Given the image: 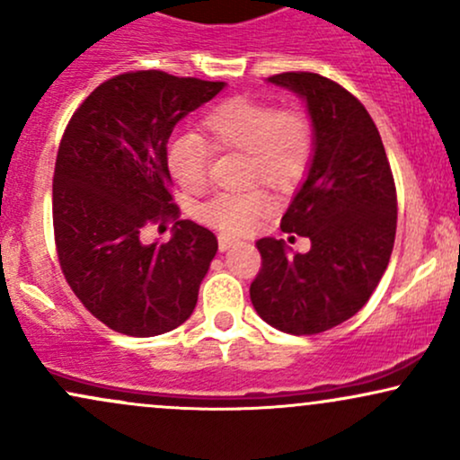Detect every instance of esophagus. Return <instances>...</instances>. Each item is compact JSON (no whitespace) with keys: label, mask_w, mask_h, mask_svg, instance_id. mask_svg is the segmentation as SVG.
<instances>
[{"label":"esophagus","mask_w":460,"mask_h":460,"mask_svg":"<svg viewBox=\"0 0 460 460\" xmlns=\"http://www.w3.org/2000/svg\"><path fill=\"white\" fill-rule=\"evenodd\" d=\"M235 237H231V235H225V234H220L218 235V248L220 251H226V248H231L235 244Z\"/></svg>","instance_id":"obj_1"}]
</instances>
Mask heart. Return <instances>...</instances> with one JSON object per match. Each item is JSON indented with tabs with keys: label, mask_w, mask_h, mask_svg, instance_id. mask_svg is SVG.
<instances>
[{
	"label": "heart",
	"mask_w": 460,
	"mask_h": 460,
	"mask_svg": "<svg viewBox=\"0 0 460 460\" xmlns=\"http://www.w3.org/2000/svg\"><path fill=\"white\" fill-rule=\"evenodd\" d=\"M209 151L244 153V181H261L274 190L292 188L307 172L315 151V129L303 108L251 97H231L216 103L199 119V136H177L168 142L166 166L179 188L188 194L208 186ZM268 208L260 190L220 192L194 209L200 223L244 234Z\"/></svg>",
	"instance_id": "1"
}]
</instances>
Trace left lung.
Segmentation results:
<instances>
[{
  "label": "left lung",
  "mask_w": 460,
  "mask_h": 460,
  "mask_svg": "<svg viewBox=\"0 0 460 460\" xmlns=\"http://www.w3.org/2000/svg\"><path fill=\"white\" fill-rule=\"evenodd\" d=\"M268 82L307 102L315 151L303 188L281 218L285 234L309 237L289 255L283 240L261 237L252 307L274 329L315 335L367 303L394 251L398 199L381 134L344 86L318 73L289 71Z\"/></svg>",
  "instance_id": "left-lung-1"
}]
</instances>
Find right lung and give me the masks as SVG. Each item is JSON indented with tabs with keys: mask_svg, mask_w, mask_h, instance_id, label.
Returning a JSON list of instances; mask_svg holds the SVG:
<instances>
[{
	"mask_svg": "<svg viewBox=\"0 0 460 460\" xmlns=\"http://www.w3.org/2000/svg\"><path fill=\"white\" fill-rule=\"evenodd\" d=\"M225 82L129 71L99 84L73 112L54 171L58 261L73 294L108 329L153 337L190 318L218 240L172 203V129ZM176 220L164 245H142L149 224Z\"/></svg>",
	"mask_w": 460,
	"mask_h": 460,
	"instance_id": "add662e5",
	"label": "right lung"
}]
</instances>
